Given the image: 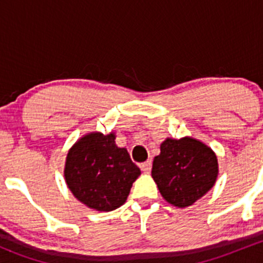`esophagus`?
I'll list each match as a JSON object with an SVG mask.
<instances>
[{"label": "esophagus", "mask_w": 263, "mask_h": 263, "mask_svg": "<svg viewBox=\"0 0 263 263\" xmlns=\"http://www.w3.org/2000/svg\"><path fill=\"white\" fill-rule=\"evenodd\" d=\"M151 168H152V162L151 161H147V162H144V163L140 164V170H142L143 172L148 173L151 171Z\"/></svg>", "instance_id": "1"}]
</instances>
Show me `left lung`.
I'll return each mask as SVG.
<instances>
[{"mask_svg":"<svg viewBox=\"0 0 263 263\" xmlns=\"http://www.w3.org/2000/svg\"><path fill=\"white\" fill-rule=\"evenodd\" d=\"M159 148L152 177L168 204L191 206L212 190L219 175L218 158L212 148L191 137L166 138Z\"/></svg>","mask_w":263,"mask_h":263,"instance_id":"left-lung-1","label":"left lung"}]
</instances>
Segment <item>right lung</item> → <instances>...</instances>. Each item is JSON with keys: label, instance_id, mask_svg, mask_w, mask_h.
I'll use <instances>...</instances> for the list:
<instances>
[{"label": "right lung", "instance_id": "right-lung-1", "mask_svg": "<svg viewBox=\"0 0 263 263\" xmlns=\"http://www.w3.org/2000/svg\"><path fill=\"white\" fill-rule=\"evenodd\" d=\"M114 132H91L69 148L64 180L73 196L96 212H111L126 201L140 170L125 148L115 143Z\"/></svg>", "mask_w": 263, "mask_h": 263}]
</instances>
